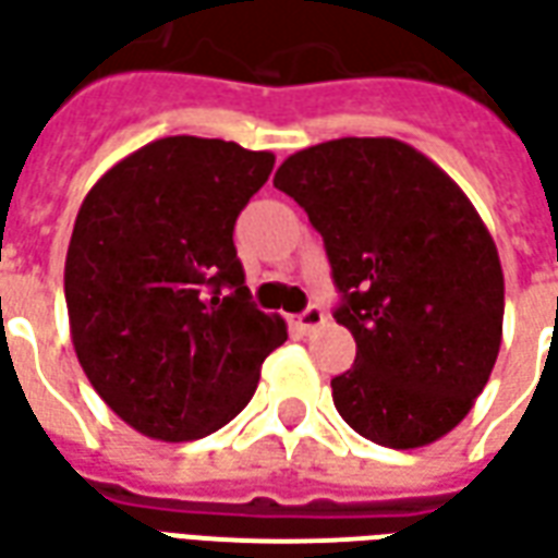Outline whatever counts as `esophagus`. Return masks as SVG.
Wrapping results in <instances>:
<instances>
[{
    "label": "esophagus",
    "instance_id": "esophagus-1",
    "mask_svg": "<svg viewBox=\"0 0 558 558\" xmlns=\"http://www.w3.org/2000/svg\"><path fill=\"white\" fill-rule=\"evenodd\" d=\"M323 323H326V311H323V307H317V305H311V307H305V311H302L299 317H295V329H299V332L311 335L314 329H319Z\"/></svg>",
    "mask_w": 558,
    "mask_h": 558
}]
</instances>
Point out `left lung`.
Segmentation results:
<instances>
[{
	"instance_id": "8db88e82",
	"label": "left lung",
	"mask_w": 558,
	"mask_h": 558,
	"mask_svg": "<svg viewBox=\"0 0 558 558\" xmlns=\"http://www.w3.org/2000/svg\"><path fill=\"white\" fill-rule=\"evenodd\" d=\"M275 186L314 223L356 365L332 377L362 438L414 450L481 396L505 319L496 241L453 178L399 138H335L283 159Z\"/></svg>"
}]
</instances>
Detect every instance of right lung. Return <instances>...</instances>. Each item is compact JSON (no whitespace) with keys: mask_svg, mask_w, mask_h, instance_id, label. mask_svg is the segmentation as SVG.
<instances>
[{"mask_svg":"<svg viewBox=\"0 0 558 558\" xmlns=\"http://www.w3.org/2000/svg\"><path fill=\"white\" fill-rule=\"evenodd\" d=\"M275 154L169 135L93 184L65 253L77 362L126 426L193 441L253 399L287 323L244 287L235 220Z\"/></svg>","mask_w":558,"mask_h":558,"instance_id":"obj_1","label":"right lung"}]
</instances>
